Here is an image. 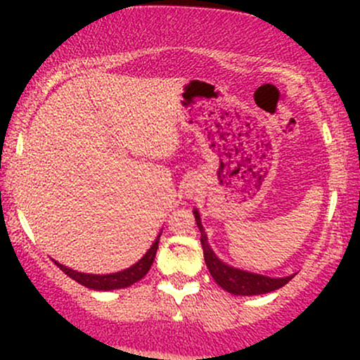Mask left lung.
I'll list each match as a JSON object with an SVG mask.
<instances>
[{"mask_svg":"<svg viewBox=\"0 0 360 360\" xmlns=\"http://www.w3.org/2000/svg\"><path fill=\"white\" fill-rule=\"evenodd\" d=\"M194 218H196V225L201 232V247H203L205 262L208 267L212 278L217 281L218 286H221L225 291L232 292L237 296H255V295H266V292L276 291V289L283 288L289 281L295 278V274L286 276V278H269L264 274H255L238 269V267L230 266V264L223 262V260L214 254L212 245L208 243L205 226L201 225L200 212L196 208L193 210Z\"/></svg>","mask_w":360,"mask_h":360,"instance_id":"obj_1","label":"left lung"}]
</instances>
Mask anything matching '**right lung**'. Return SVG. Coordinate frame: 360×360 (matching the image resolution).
<instances>
[{"label":"right lung","mask_w":360,"mask_h":360,"mask_svg":"<svg viewBox=\"0 0 360 360\" xmlns=\"http://www.w3.org/2000/svg\"><path fill=\"white\" fill-rule=\"evenodd\" d=\"M160 233L157 235V238L150 245V249L143 254V257L140 259L139 262H135L134 266H130L128 269L113 272V274H86V272H77L71 269V267L64 266V264H59L57 260H53V262H56V266L59 267L62 272H65L69 278L76 281V283L82 284V286L94 289V291H113V289L128 288L142 279L148 272V269H150L152 262H154L155 259L157 249H159Z\"/></svg>","instance_id":"add662e5"}]
</instances>
